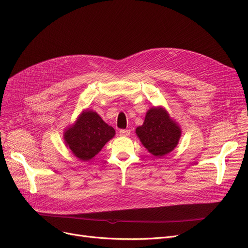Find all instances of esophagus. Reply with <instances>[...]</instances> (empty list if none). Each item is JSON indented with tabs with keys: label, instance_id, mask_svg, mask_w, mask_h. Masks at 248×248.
I'll list each match as a JSON object with an SVG mask.
<instances>
[{
	"label": "esophagus",
	"instance_id": "obj_1",
	"mask_svg": "<svg viewBox=\"0 0 248 248\" xmlns=\"http://www.w3.org/2000/svg\"><path fill=\"white\" fill-rule=\"evenodd\" d=\"M120 135L123 137H127L131 135V131H129V129H121Z\"/></svg>",
	"mask_w": 248,
	"mask_h": 248
}]
</instances>
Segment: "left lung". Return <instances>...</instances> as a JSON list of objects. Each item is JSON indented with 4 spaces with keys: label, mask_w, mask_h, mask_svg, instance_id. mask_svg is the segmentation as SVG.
I'll return each mask as SVG.
<instances>
[{
    "label": "left lung",
    "mask_w": 248,
    "mask_h": 248,
    "mask_svg": "<svg viewBox=\"0 0 248 248\" xmlns=\"http://www.w3.org/2000/svg\"><path fill=\"white\" fill-rule=\"evenodd\" d=\"M181 133L177 123L161 107L150 108L146 113L144 124L136 129V134L144 147L152 155L160 158L177 147Z\"/></svg>",
    "instance_id": "obj_1"
}]
</instances>
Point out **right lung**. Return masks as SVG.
I'll list each match as a JSON object with an SVG mask.
<instances>
[{
	"label": "right lung",
	"mask_w": 248,
	"mask_h": 248,
	"mask_svg": "<svg viewBox=\"0 0 248 248\" xmlns=\"http://www.w3.org/2000/svg\"><path fill=\"white\" fill-rule=\"evenodd\" d=\"M114 135V128L104 123L95 111L83 110L63 136L65 144L76 158L89 161Z\"/></svg>",
	"instance_id": "right-lung-1"
}]
</instances>
